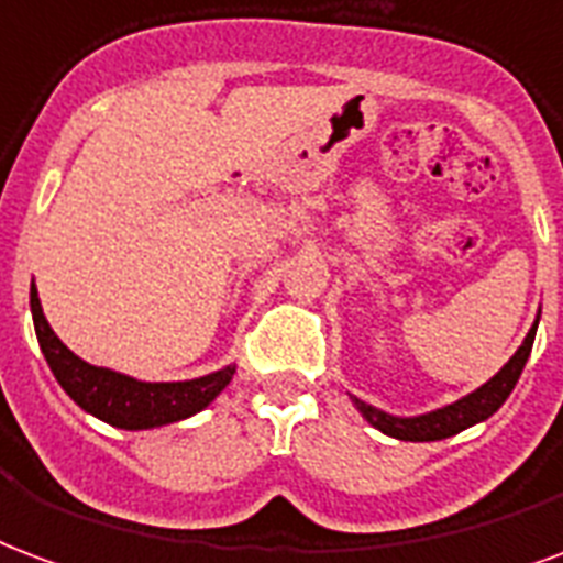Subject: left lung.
<instances>
[{"label": "left lung", "instance_id": "8db88e82", "mask_svg": "<svg viewBox=\"0 0 563 563\" xmlns=\"http://www.w3.org/2000/svg\"><path fill=\"white\" fill-rule=\"evenodd\" d=\"M534 335H537V321L534 327L528 330L525 335L522 347L510 356V363L500 368L498 375L486 380L483 387L474 389L471 396L465 399L453 401V405H446V408H438V411L422 413V417H393V413H384L366 405V401H360L356 396H351L356 405V411L363 413L375 429H380L389 438H399V441H444L450 434H459L467 426H474V422L489 420L492 413L498 411L500 405L507 401V396L516 387V380L522 375L525 363H528V356H531V347H534Z\"/></svg>", "mask_w": 563, "mask_h": 563}]
</instances>
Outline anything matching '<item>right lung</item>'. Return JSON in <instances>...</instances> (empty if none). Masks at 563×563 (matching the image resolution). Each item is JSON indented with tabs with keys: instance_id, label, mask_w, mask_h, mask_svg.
<instances>
[{
	"instance_id": "add662e5",
	"label": "right lung",
	"mask_w": 563,
	"mask_h": 563,
	"mask_svg": "<svg viewBox=\"0 0 563 563\" xmlns=\"http://www.w3.org/2000/svg\"><path fill=\"white\" fill-rule=\"evenodd\" d=\"M29 306H32V321H35L41 354L59 380V387L86 413H92V417L110 422L117 429L137 432V429H155V426L186 420L191 413L203 411L209 401L231 384L233 372H236L233 366H224L212 375L195 377V380L150 384V380H134V377L119 375L110 368L89 366L86 360L71 354L59 342V335L51 330V323L41 311L35 285L29 290Z\"/></svg>"
}]
</instances>
